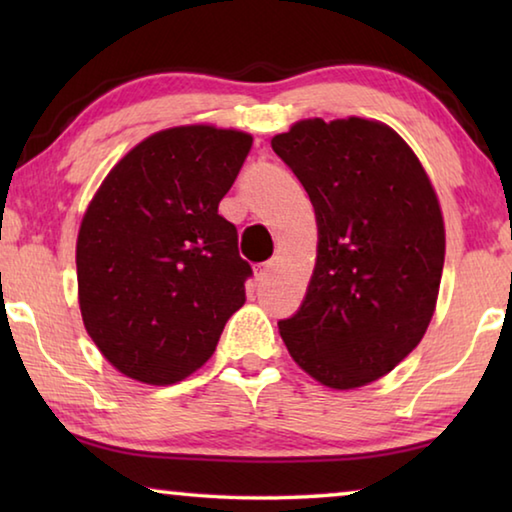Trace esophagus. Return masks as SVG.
Masks as SVG:
<instances>
[{
  "label": "esophagus",
  "instance_id": "34e87169",
  "mask_svg": "<svg viewBox=\"0 0 512 512\" xmlns=\"http://www.w3.org/2000/svg\"><path fill=\"white\" fill-rule=\"evenodd\" d=\"M273 271H275V262L271 259V262H264V264H259L255 268V277H257L259 282H264V280H268V277L273 275Z\"/></svg>",
  "mask_w": 512,
  "mask_h": 512
}]
</instances>
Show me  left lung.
<instances>
[{
	"mask_svg": "<svg viewBox=\"0 0 512 512\" xmlns=\"http://www.w3.org/2000/svg\"><path fill=\"white\" fill-rule=\"evenodd\" d=\"M307 189L318 255L291 359L334 391L384 377L422 341L445 264V221L422 162L377 119H300L271 140Z\"/></svg>",
	"mask_w": 512,
	"mask_h": 512,
	"instance_id": "8db88e82",
	"label": "left lung"
}]
</instances>
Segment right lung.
<instances>
[{
    "mask_svg": "<svg viewBox=\"0 0 512 512\" xmlns=\"http://www.w3.org/2000/svg\"><path fill=\"white\" fill-rule=\"evenodd\" d=\"M253 146L235 128H164L103 178L76 239L83 325L121 375L178 384L246 302L237 228L219 214Z\"/></svg>",
    "mask_w": 512,
    "mask_h": 512,
    "instance_id": "obj_1",
    "label": "right lung"
}]
</instances>
